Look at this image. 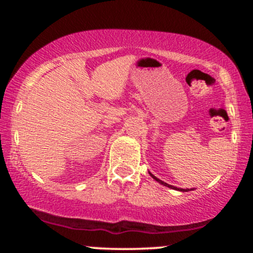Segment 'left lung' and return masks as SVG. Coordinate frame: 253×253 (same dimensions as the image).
<instances>
[{
	"instance_id": "8db88e82",
	"label": "left lung",
	"mask_w": 253,
	"mask_h": 253,
	"mask_svg": "<svg viewBox=\"0 0 253 253\" xmlns=\"http://www.w3.org/2000/svg\"><path fill=\"white\" fill-rule=\"evenodd\" d=\"M150 175L152 176V178H155L157 182H159V183H161V184L165 185V187H169V188H171V189H176V190H179V191H189V189H185V190H184V189H179V188H176V187H173V185L168 184V183H165V182H163V181H161V179H159V178H157V177H156V176H153L152 173H150ZM190 190H191V189H190Z\"/></svg>"
}]
</instances>
